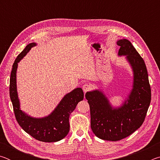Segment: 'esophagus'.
<instances>
[{"label": "esophagus", "mask_w": 160, "mask_h": 160, "mask_svg": "<svg viewBox=\"0 0 160 160\" xmlns=\"http://www.w3.org/2000/svg\"><path fill=\"white\" fill-rule=\"evenodd\" d=\"M82 90L84 93H86L87 92L90 91L91 90V87L90 85H88V84H85V85H83L82 86Z\"/></svg>", "instance_id": "1"}]
</instances>
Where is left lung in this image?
Instances as JSON below:
<instances>
[{
	"label": "left lung",
	"instance_id": "obj_1",
	"mask_svg": "<svg viewBox=\"0 0 160 160\" xmlns=\"http://www.w3.org/2000/svg\"><path fill=\"white\" fill-rule=\"evenodd\" d=\"M116 44L120 46L118 55L126 56L132 68V90L118 107L112 106L102 90H94L85 94L90 104L92 132L99 138L110 141L125 138L138 129L145 120L151 101V89L144 60L128 39H120Z\"/></svg>",
	"mask_w": 160,
	"mask_h": 160
}]
</instances>
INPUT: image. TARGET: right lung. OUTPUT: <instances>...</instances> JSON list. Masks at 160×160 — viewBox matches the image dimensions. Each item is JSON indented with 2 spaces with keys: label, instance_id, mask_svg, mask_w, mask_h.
I'll use <instances>...</instances> for the list:
<instances>
[{
  "label": "right lung",
  "instance_id": "obj_1",
  "mask_svg": "<svg viewBox=\"0 0 160 160\" xmlns=\"http://www.w3.org/2000/svg\"><path fill=\"white\" fill-rule=\"evenodd\" d=\"M37 43H30L16 58L12 65L10 79V97L16 120L22 128L39 141L57 142L64 138L70 131L69 117L78 102L84 98L82 89L77 88L67 93L50 114L42 118L32 117L20 109L17 90V69L18 63Z\"/></svg>",
  "mask_w": 160,
  "mask_h": 160
}]
</instances>
